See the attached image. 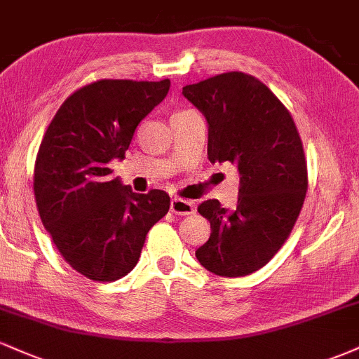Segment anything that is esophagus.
<instances>
[{
    "instance_id": "esophagus-1",
    "label": "esophagus",
    "mask_w": 359,
    "mask_h": 359,
    "mask_svg": "<svg viewBox=\"0 0 359 359\" xmlns=\"http://www.w3.org/2000/svg\"><path fill=\"white\" fill-rule=\"evenodd\" d=\"M170 211L177 214V216H191V214L196 212V205H194L192 201L172 199Z\"/></svg>"
}]
</instances>
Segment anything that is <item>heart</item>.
I'll return each mask as SVG.
<instances>
[{"label":"heart","mask_w":359,"mask_h":359,"mask_svg":"<svg viewBox=\"0 0 359 359\" xmlns=\"http://www.w3.org/2000/svg\"><path fill=\"white\" fill-rule=\"evenodd\" d=\"M187 111H189V109H185V111H179V113H187Z\"/></svg>","instance_id":"heart-1"}]
</instances>
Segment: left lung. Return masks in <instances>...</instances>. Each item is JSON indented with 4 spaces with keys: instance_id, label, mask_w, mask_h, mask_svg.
<instances>
[{
    "instance_id": "8db88e82",
    "label": "left lung",
    "mask_w": 359,
    "mask_h": 359,
    "mask_svg": "<svg viewBox=\"0 0 359 359\" xmlns=\"http://www.w3.org/2000/svg\"><path fill=\"white\" fill-rule=\"evenodd\" d=\"M182 94L209 125L208 156L240 172L234 209L209 199L197 211L211 236L196 257L219 277H245L265 266L290 236L307 192V162L294 118L257 77L224 72L189 84Z\"/></svg>"
}]
</instances>
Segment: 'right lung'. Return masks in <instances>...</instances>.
Returning a JSON list of instances; mask_svg holds the SVG:
<instances>
[{"label":"right lung","mask_w":359,"mask_h":359,"mask_svg":"<svg viewBox=\"0 0 359 359\" xmlns=\"http://www.w3.org/2000/svg\"><path fill=\"white\" fill-rule=\"evenodd\" d=\"M170 81L101 79L74 90L45 131L34 170L40 219L62 258L94 282L138 263L147 234L170 208L167 192L135 194L108 163L125 158L135 130Z\"/></svg>","instance_id":"right-lung-1"}]
</instances>
